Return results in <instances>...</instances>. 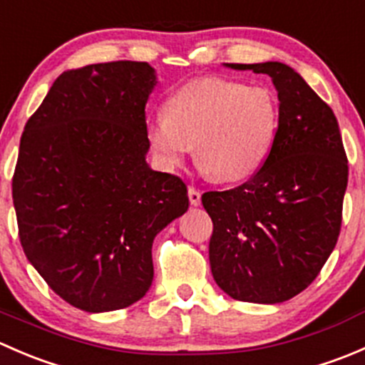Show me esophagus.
Wrapping results in <instances>:
<instances>
[{
  "label": "esophagus",
  "instance_id": "1",
  "mask_svg": "<svg viewBox=\"0 0 365 365\" xmlns=\"http://www.w3.org/2000/svg\"><path fill=\"white\" fill-rule=\"evenodd\" d=\"M189 201L192 206L201 205V192L196 189V187H189Z\"/></svg>",
  "mask_w": 365,
  "mask_h": 365
}]
</instances>
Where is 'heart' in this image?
Listing matches in <instances>:
<instances>
[{"label": "heart", "mask_w": 365, "mask_h": 365, "mask_svg": "<svg viewBox=\"0 0 365 365\" xmlns=\"http://www.w3.org/2000/svg\"><path fill=\"white\" fill-rule=\"evenodd\" d=\"M279 106L268 88L205 77L178 88L165 116L146 125V138L165 168H178L194 146L203 173L217 182L252 176L270 155Z\"/></svg>", "instance_id": "heart-1"}]
</instances>
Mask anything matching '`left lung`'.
Listing matches in <instances>:
<instances>
[{
	"mask_svg": "<svg viewBox=\"0 0 365 365\" xmlns=\"http://www.w3.org/2000/svg\"><path fill=\"white\" fill-rule=\"evenodd\" d=\"M272 77L279 127L264 164L242 185L205 192L210 267L235 300L279 304L304 292L337 244L348 159L330 106L288 65L230 63Z\"/></svg>",
	"mask_w": 365,
	"mask_h": 365,
	"instance_id": "1",
	"label": "left lung"
}]
</instances>
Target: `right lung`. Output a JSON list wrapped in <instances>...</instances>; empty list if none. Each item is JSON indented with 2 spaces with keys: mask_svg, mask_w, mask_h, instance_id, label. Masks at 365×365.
<instances>
[{
  "mask_svg": "<svg viewBox=\"0 0 365 365\" xmlns=\"http://www.w3.org/2000/svg\"><path fill=\"white\" fill-rule=\"evenodd\" d=\"M155 84L146 61L67 70L21 138L12 178L21 245L49 288L81 311L145 297L153 238L189 208L183 180L145 160Z\"/></svg>",
  "mask_w": 365,
  "mask_h": 365,
  "instance_id": "1",
  "label": "right lung"
}]
</instances>
